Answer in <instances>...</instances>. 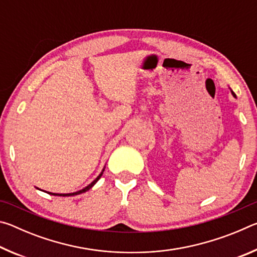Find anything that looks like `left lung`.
<instances>
[{
  "label": "left lung",
  "mask_w": 257,
  "mask_h": 257,
  "mask_svg": "<svg viewBox=\"0 0 257 257\" xmlns=\"http://www.w3.org/2000/svg\"><path fill=\"white\" fill-rule=\"evenodd\" d=\"M230 90H231V89H230ZM231 94H232V96H233V97H236V94H234V93L232 92V90H231Z\"/></svg>",
  "instance_id": "8db88e82"
}]
</instances>
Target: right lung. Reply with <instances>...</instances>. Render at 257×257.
Returning <instances> with one entry per match:
<instances>
[{"mask_svg": "<svg viewBox=\"0 0 257 257\" xmlns=\"http://www.w3.org/2000/svg\"><path fill=\"white\" fill-rule=\"evenodd\" d=\"M105 169V168H104ZM104 169L102 170V172L99 173V175L97 176V178L95 180H93L92 182H90V184L88 185V186H86L85 188H82L81 190H78V191H75V193H69V194H56V193H50V191H46V193H49V194H51V195H54V196H75V195H79V194H81V193H85V191H87V190H89L90 188H92V187L96 184V182L98 181V179L99 178L102 177V175H103V172H104ZM37 189H40V188H37ZM41 190V189H40Z\"/></svg>", "mask_w": 257, "mask_h": 257, "instance_id": "right-lung-1", "label": "right lung"}]
</instances>
